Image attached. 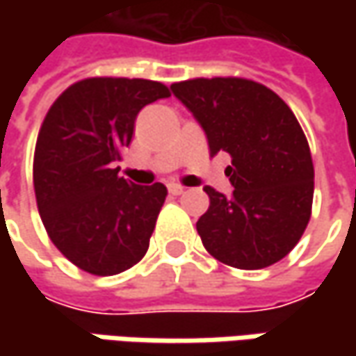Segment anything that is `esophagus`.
<instances>
[{
    "label": "esophagus",
    "instance_id": "obj_1",
    "mask_svg": "<svg viewBox=\"0 0 356 356\" xmlns=\"http://www.w3.org/2000/svg\"><path fill=\"white\" fill-rule=\"evenodd\" d=\"M184 186H180V184H174V182H172V184H168V192H170L172 196H180V194H184Z\"/></svg>",
    "mask_w": 356,
    "mask_h": 356
}]
</instances>
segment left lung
<instances>
[{
    "label": "left lung",
    "instance_id": "8db88e82",
    "mask_svg": "<svg viewBox=\"0 0 356 356\" xmlns=\"http://www.w3.org/2000/svg\"><path fill=\"white\" fill-rule=\"evenodd\" d=\"M174 95L198 118L210 154L227 152L234 194L212 186L196 222L204 248L238 269H264L297 245L311 218L315 168L305 132L287 103L241 76L188 79Z\"/></svg>",
    "mask_w": 356,
    "mask_h": 356
}]
</instances>
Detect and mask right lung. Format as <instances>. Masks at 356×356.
<instances>
[{
  "label": "right lung",
  "mask_w": 356,
  "mask_h": 356,
  "mask_svg": "<svg viewBox=\"0 0 356 356\" xmlns=\"http://www.w3.org/2000/svg\"><path fill=\"white\" fill-rule=\"evenodd\" d=\"M170 97L158 81L89 76L51 104L33 154L37 210L55 248L92 275H117L143 259L166 186L118 176L140 108Z\"/></svg>",
  "instance_id": "add662e5"
}]
</instances>
